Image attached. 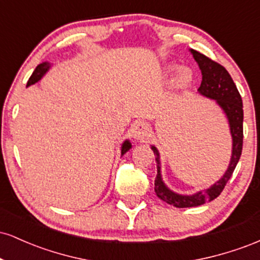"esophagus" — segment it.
<instances>
[{"label":"esophagus","mask_w":260,"mask_h":260,"mask_svg":"<svg viewBox=\"0 0 260 260\" xmlns=\"http://www.w3.org/2000/svg\"><path fill=\"white\" fill-rule=\"evenodd\" d=\"M132 134L137 140L145 142V140H148L149 137H150V129H149V126L145 122L137 121L132 126Z\"/></svg>","instance_id":"34e87169"}]
</instances>
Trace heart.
<instances>
[{
	"label": "heart",
	"instance_id": "obj_1",
	"mask_svg": "<svg viewBox=\"0 0 260 260\" xmlns=\"http://www.w3.org/2000/svg\"><path fill=\"white\" fill-rule=\"evenodd\" d=\"M175 68H176L175 66H170L168 71H174ZM192 80H193L192 71L188 70V68H183V70H181L180 73L177 74V77H176L175 85L177 86L178 89H186L190 85Z\"/></svg>",
	"mask_w": 260,
	"mask_h": 260
}]
</instances>
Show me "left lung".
Instances as JSON below:
<instances>
[{"instance_id": "1", "label": "left lung", "mask_w": 260, "mask_h": 260, "mask_svg": "<svg viewBox=\"0 0 260 260\" xmlns=\"http://www.w3.org/2000/svg\"><path fill=\"white\" fill-rule=\"evenodd\" d=\"M190 51H192L197 63L199 64L203 76L202 84L199 86L198 91L204 96L216 100V103L225 111L230 122V129H231L234 143H232L231 161H230L228 171L222 176L221 180L217 181L209 189L201 190L193 196L177 194L164 184L160 176L159 151L155 147H151L155 155V161L157 164V175L155 177V193L161 201L174 205L176 208L198 207V205L213 201L216 197H219L234 174L236 165L242 154L243 145V105L242 98L237 90V86L223 66L196 50H190Z\"/></svg>"}]
</instances>
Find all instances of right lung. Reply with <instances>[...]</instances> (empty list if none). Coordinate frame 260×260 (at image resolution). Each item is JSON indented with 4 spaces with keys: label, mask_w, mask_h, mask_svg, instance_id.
I'll use <instances>...</instances> for the list:
<instances>
[{
    "label": "right lung",
    "mask_w": 260,
    "mask_h": 260,
    "mask_svg": "<svg viewBox=\"0 0 260 260\" xmlns=\"http://www.w3.org/2000/svg\"><path fill=\"white\" fill-rule=\"evenodd\" d=\"M50 68V63H46V62H44V63H40L38 66L37 68H35V71L32 72V74L30 76V78H29L28 83H26V86L31 85V84H35V83L39 82V80L41 79V77L44 76L45 73L47 72V70ZM131 148V143L128 142V140H126V142L123 143V145H122V155H123L126 151L129 150Z\"/></svg>",
    "instance_id": "obj_1"
}]
</instances>
